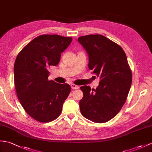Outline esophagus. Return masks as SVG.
Masks as SVG:
<instances>
[{
	"label": "esophagus",
	"instance_id": "obj_1",
	"mask_svg": "<svg viewBox=\"0 0 152 152\" xmlns=\"http://www.w3.org/2000/svg\"><path fill=\"white\" fill-rule=\"evenodd\" d=\"M70 86H71V88L72 89H79V86H76V85H75V84H71L70 85Z\"/></svg>",
	"mask_w": 152,
	"mask_h": 152
}]
</instances>
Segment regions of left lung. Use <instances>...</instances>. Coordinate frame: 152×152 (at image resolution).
I'll return each instance as SVG.
<instances>
[{"label":"left lung","mask_w":152,"mask_h":152,"mask_svg":"<svg viewBox=\"0 0 152 152\" xmlns=\"http://www.w3.org/2000/svg\"><path fill=\"white\" fill-rule=\"evenodd\" d=\"M77 41L89 56V69L99 77L96 89L82 86L80 108L85 118L104 123L118 113L131 87L132 74L121 46L100 34L81 36Z\"/></svg>","instance_id":"left-lung-1"}]
</instances>
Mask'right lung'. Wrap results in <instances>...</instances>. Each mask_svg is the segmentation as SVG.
Here are the masks:
<instances>
[{"label": "right lung", "mask_w": 152, "mask_h": 152, "mask_svg": "<svg viewBox=\"0 0 152 152\" xmlns=\"http://www.w3.org/2000/svg\"><path fill=\"white\" fill-rule=\"evenodd\" d=\"M72 40L59 35H41L24 47L14 65V82L20 103L31 118L40 122L60 115L70 93L67 83L48 80L50 66H56L61 52Z\"/></svg>", "instance_id": "1"}]
</instances>
